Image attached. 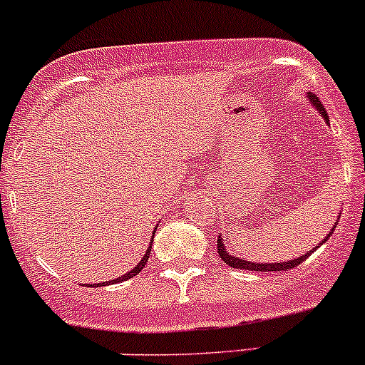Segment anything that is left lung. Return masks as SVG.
<instances>
[{
	"label": "left lung",
	"instance_id": "8db88e82",
	"mask_svg": "<svg viewBox=\"0 0 365 365\" xmlns=\"http://www.w3.org/2000/svg\"><path fill=\"white\" fill-rule=\"evenodd\" d=\"M307 97H309V101H311V104L314 106L316 109H318L319 114H322V116L325 118V121H327V123H329V116H327V111H325V108H323V104H322V102H319V98H318V97H314V95H312V93H307ZM334 227H336V226H332V230H330V233L327 235L325 238H323V240H322V244H319V245H323V244H325L327 240H329L330 237H332V233H334ZM319 245H316V247L312 249L311 252L304 254V256L297 257V259L282 261V263H252V261H247V259H240V257H237V256H231V254L227 252L226 245H224L222 238L219 237V240H217V252H219L220 259H222L224 263H226V264H230V267H233V268H242V270H254V272H281V270H289V268H295L297 264H300V263H302V261H304V259H307V257H309V254H312V252H314L316 249L319 247Z\"/></svg>",
	"mask_w": 365,
	"mask_h": 365
}]
</instances>
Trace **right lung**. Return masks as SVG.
<instances>
[{
    "label": "right lung",
    "mask_w": 365,
    "mask_h": 365,
    "mask_svg": "<svg viewBox=\"0 0 365 365\" xmlns=\"http://www.w3.org/2000/svg\"><path fill=\"white\" fill-rule=\"evenodd\" d=\"M155 235V233H153ZM152 244H153V238L152 240H150V245H148V251H146V254L145 256L141 257V261H139L138 264H135L134 268H132L130 272H127V274L125 275H121V277H118V279H113V281H108V282H98V284H91V288H98V286H102V284H116V282H121V281H127V279H132V277H135V275L139 274V272L143 270V268H145V264H146V261H148V257H150V251H152Z\"/></svg>",
    "instance_id": "add662e5"
}]
</instances>
